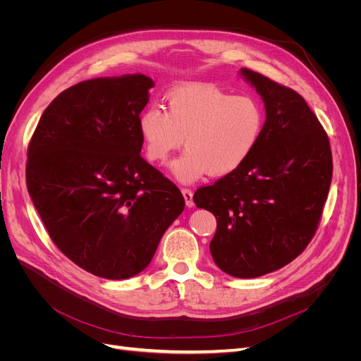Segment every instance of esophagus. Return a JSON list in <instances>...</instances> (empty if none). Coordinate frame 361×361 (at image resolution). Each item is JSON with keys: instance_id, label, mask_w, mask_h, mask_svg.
I'll use <instances>...</instances> for the list:
<instances>
[{"instance_id": "1", "label": "esophagus", "mask_w": 361, "mask_h": 361, "mask_svg": "<svg viewBox=\"0 0 361 361\" xmlns=\"http://www.w3.org/2000/svg\"><path fill=\"white\" fill-rule=\"evenodd\" d=\"M182 195L185 199V203H187L188 207H192L194 206V202H192V191L190 188H182Z\"/></svg>"}]
</instances>
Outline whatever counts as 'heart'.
Here are the masks:
<instances>
[{"instance_id":"b5f03b06","label":"heart","mask_w":361,"mask_h":361,"mask_svg":"<svg viewBox=\"0 0 361 361\" xmlns=\"http://www.w3.org/2000/svg\"><path fill=\"white\" fill-rule=\"evenodd\" d=\"M264 126L265 111L256 97L204 84L171 90L167 111L152 105L138 118L152 162H166L185 138L188 149L171 166L180 182H194L206 173L224 176L241 167L255 152Z\"/></svg>"}]
</instances>
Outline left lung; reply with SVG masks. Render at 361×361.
Here are the masks:
<instances>
[{
    "label": "left lung",
    "instance_id": "obj_1",
    "mask_svg": "<svg viewBox=\"0 0 361 361\" xmlns=\"http://www.w3.org/2000/svg\"><path fill=\"white\" fill-rule=\"evenodd\" d=\"M265 102L264 133L235 171L194 192L212 212L216 267L239 279L260 277L298 257L313 239L333 176L330 140L302 96L243 68Z\"/></svg>",
    "mask_w": 361,
    "mask_h": 361
}]
</instances>
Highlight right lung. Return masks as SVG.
Segmentation results:
<instances>
[{"label":"right lung","instance_id":"right-lung-1","mask_svg":"<svg viewBox=\"0 0 361 361\" xmlns=\"http://www.w3.org/2000/svg\"><path fill=\"white\" fill-rule=\"evenodd\" d=\"M150 78H96L61 92L43 111L27 152V188L51 241L93 276L143 271L183 195L140 155V113Z\"/></svg>","mask_w":361,"mask_h":361}]
</instances>
